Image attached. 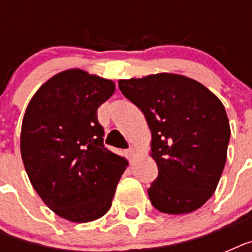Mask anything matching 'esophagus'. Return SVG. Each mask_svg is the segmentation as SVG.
Masks as SVG:
<instances>
[{
	"mask_svg": "<svg viewBox=\"0 0 252 252\" xmlns=\"http://www.w3.org/2000/svg\"><path fill=\"white\" fill-rule=\"evenodd\" d=\"M133 153H134L133 148H129V149L126 150V156H128V157H133Z\"/></svg>",
	"mask_w": 252,
	"mask_h": 252,
	"instance_id": "obj_1",
	"label": "esophagus"
}]
</instances>
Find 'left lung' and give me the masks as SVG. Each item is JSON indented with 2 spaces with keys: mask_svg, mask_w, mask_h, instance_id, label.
I'll use <instances>...</instances> for the list:
<instances>
[{
  "mask_svg": "<svg viewBox=\"0 0 252 252\" xmlns=\"http://www.w3.org/2000/svg\"><path fill=\"white\" fill-rule=\"evenodd\" d=\"M152 130L158 178L148 189L162 213L184 215L211 199L227 158L230 126L222 102L197 81L158 73L119 81Z\"/></svg>",
  "mask_w": 252,
  "mask_h": 252,
  "instance_id": "1",
  "label": "left lung"
}]
</instances>
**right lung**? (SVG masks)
Masks as SVG:
<instances>
[{
    "label": "right lung",
    "mask_w": 252,
    "mask_h": 252,
    "mask_svg": "<svg viewBox=\"0 0 252 252\" xmlns=\"http://www.w3.org/2000/svg\"><path fill=\"white\" fill-rule=\"evenodd\" d=\"M115 82L68 69L39 87L26 108L21 156L40 199L70 222H90L108 212L128 161L103 145L96 110Z\"/></svg>",
    "instance_id": "obj_1"
}]
</instances>
